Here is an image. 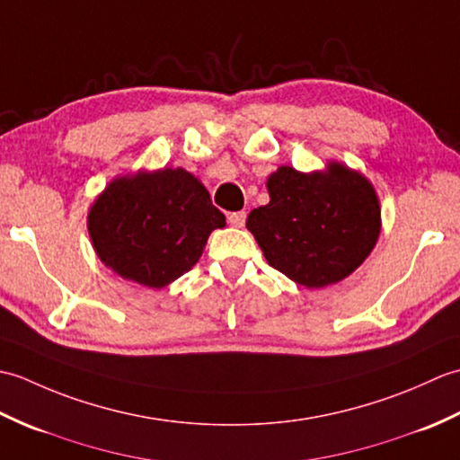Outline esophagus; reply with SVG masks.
I'll return each mask as SVG.
<instances>
[{"mask_svg":"<svg viewBox=\"0 0 460 460\" xmlns=\"http://www.w3.org/2000/svg\"><path fill=\"white\" fill-rule=\"evenodd\" d=\"M227 221H229L231 227H243V225H245V221H247V213H245V211H235V213H229Z\"/></svg>","mask_w":460,"mask_h":460,"instance_id":"obj_1","label":"esophagus"}]
</instances>
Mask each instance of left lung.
I'll list each match as a JSON object with an SVG mask.
<instances>
[{"label":"left lung","instance_id":"left-lung-1","mask_svg":"<svg viewBox=\"0 0 460 460\" xmlns=\"http://www.w3.org/2000/svg\"><path fill=\"white\" fill-rule=\"evenodd\" d=\"M270 201L252 209L247 229L267 262L306 288L349 277L381 231L376 188L364 173L330 160L324 170L280 165L267 180Z\"/></svg>","mask_w":460,"mask_h":460}]
</instances>
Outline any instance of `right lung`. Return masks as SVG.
Listing matches in <instances>:
<instances>
[{
    "label": "right lung",
    "mask_w": 460,
    "mask_h": 460,
    "mask_svg": "<svg viewBox=\"0 0 460 460\" xmlns=\"http://www.w3.org/2000/svg\"><path fill=\"white\" fill-rule=\"evenodd\" d=\"M86 227L104 267L160 290L191 270L211 231L225 227V215L188 170H138L106 185Z\"/></svg>",
    "instance_id": "add662e5"
}]
</instances>
